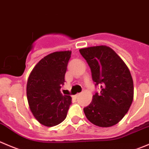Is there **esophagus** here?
<instances>
[{"label": "esophagus", "mask_w": 149, "mask_h": 149, "mask_svg": "<svg viewBox=\"0 0 149 149\" xmlns=\"http://www.w3.org/2000/svg\"><path fill=\"white\" fill-rule=\"evenodd\" d=\"M80 95H81V93H77L76 95V97H79L80 96Z\"/></svg>", "instance_id": "1"}]
</instances>
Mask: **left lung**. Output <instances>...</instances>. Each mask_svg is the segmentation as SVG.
Returning <instances> with one entry per match:
<instances>
[{
  "label": "left lung",
  "instance_id": "left-lung-1",
  "mask_svg": "<svg viewBox=\"0 0 149 149\" xmlns=\"http://www.w3.org/2000/svg\"><path fill=\"white\" fill-rule=\"evenodd\" d=\"M79 52L90 68L95 86H100V92H96L91 103L84 108L85 116L96 126H113L127 113L133 100V81L129 68L106 46L81 49Z\"/></svg>",
  "mask_w": 149,
  "mask_h": 149
}]
</instances>
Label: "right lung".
I'll return each mask as SVG.
<instances>
[{
	"label": "right lung",
	"mask_w": 149,
	"mask_h": 149,
	"mask_svg": "<svg viewBox=\"0 0 149 149\" xmlns=\"http://www.w3.org/2000/svg\"><path fill=\"white\" fill-rule=\"evenodd\" d=\"M71 52H56L41 59L27 84V97L33 116L41 125L53 127L67 116L72 98L60 92Z\"/></svg>",
	"instance_id": "right-lung-1"
}]
</instances>
